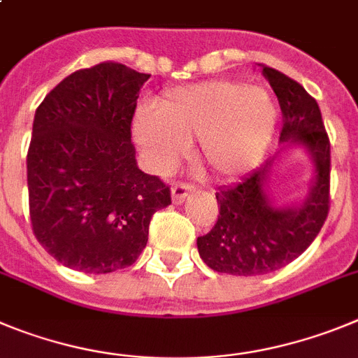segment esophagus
<instances>
[{
	"mask_svg": "<svg viewBox=\"0 0 358 358\" xmlns=\"http://www.w3.org/2000/svg\"><path fill=\"white\" fill-rule=\"evenodd\" d=\"M191 192H194V187L192 185H187V183H175V185L171 187L173 203H175V205H180Z\"/></svg>",
	"mask_w": 358,
	"mask_h": 358,
	"instance_id": "esophagus-1",
	"label": "esophagus"
}]
</instances>
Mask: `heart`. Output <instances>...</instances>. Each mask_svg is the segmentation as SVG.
Here are the masks:
<instances>
[{
    "instance_id": "1",
    "label": "heart",
    "mask_w": 358,
    "mask_h": 358,
    "mask_svg": "<svg viewBox=\"0 0 358 358\" xmlns=\"http://www.w3.org/2000/svg\"><path fill=\"white\" fill-rule=\"evenodd\" d=\"M276 124L266 89L231 80L180 87L137 112L135 141L155 171L175 166L198 139V160L217 176L248 171L262 159Z\"/></svg>"
}]
</instances>
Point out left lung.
Wrapping results in <instances>:
<instances>
[{"label": "left lung", "instance_id": "1", "mask_svg": "<svg viewBox=\"0 0 358 358\" xmlns=\"http://www.w3.org/2000/svg\"><path fill=\"white\" fill-rule=\"evenodd\" d=\"M282 108L283 144H299L314 162V183L298 207H276L266 187L273 160L241 182L219 187L217 223L198 237L203 262L235 276L266 275L298 259L317 237L330 210V139L320 105L303 87L273 67L262 66Z\"/></svg>", "mask_w": 358, "mask_h": 358}]
</instances>
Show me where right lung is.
<instances>
[{
    "label": "right lung",
    "instance_id": "add662e5",
    "mask_svg": "<svg viewBox=\"0 0 358 358\" xmlns=\"http://www.w3.org/2000/svg\"><path fill=\"white\" fill-rule=\"evenodd\" d=\"M150 75L101 62L64 78L35 110L27 155L31 230L53 259L103 275L131 266L171 191L143 173L131 143Z\"/></svg>",
    "mask_w": 358,
    "mask_h": 358
}]
</instances>
